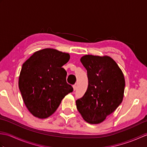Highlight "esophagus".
I'll return each instance as SVG.
<instances>
[{"label": "esophagus", "mask_w": 147, "mask_h": 147, "mask_svg": "<svg viewBox=\"0 0 147 147\" xmlns=\"http://www.w3.org/2000/svg\"><path fill=\"white\" fill-rule=\"evenodd\" d=\"M76 88H77L76 85H73V89H74V91H75V90H76Z\"/></svg>", "instance_id": "1"}]
</instances>
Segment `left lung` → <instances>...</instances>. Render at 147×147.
Wrapping results in <instances>:
<instances>
[{
    "label": "left lung",
    "mask_w": 147,
    "mask_h": 147,
    "mask_svg": "<svg viewBox=\"0 0 147 147\" xmlns=\"http://www.w3.org/2000/svg\"><path fill=\"white\" fill-rule=\"evenodd\" d=\"M80 61L87 71L88 86L83 97L76 101L77 109L87 123L99 124L123 101L124 77L109 56L86 55Z\"/></svg>",
    "instance_id": "1"
}]
</instances>
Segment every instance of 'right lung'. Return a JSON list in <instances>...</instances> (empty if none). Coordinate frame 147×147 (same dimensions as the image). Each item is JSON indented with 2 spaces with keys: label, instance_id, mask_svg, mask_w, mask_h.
Returning <instances> with one entry per match:
<instances>
[{
  "label": "right lung",
  "instance_id": "1",
  "mask_svg": "<svg viewBox=\"0 0 147 147\" xmlns=\"http://www.w3.org/2000/svg\"><path fill=\"white\" fill-rule=\"evenodd\" d=\"M69 54L53 49L38 51L22 66L19 88L24 104L34 116L45 119L54 114L73 88L66 82L62 67Z\"/></svg>",
  "mask_w": 147,
  "mask_h": 147
}]
</instances>
